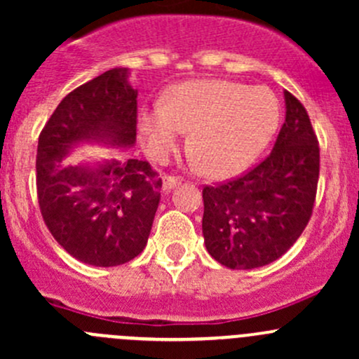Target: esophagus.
I'll use <instances>...</instances> for the list:
<instances>
[{"label":"esophagus","mask_w":359,"mask_h":359,"mask_svg":"<svg viewBox=\"0 0 359 359\" xmlns=\"http://www.w3.org/2000/svg\"><path fill=\"white\" fill-rule=\"evenodd\" d=\"M177 184H180L179 177L163 175V191H166V193H168V191H172Z\"/></svg>","instance_id":"1"}]
</instances>
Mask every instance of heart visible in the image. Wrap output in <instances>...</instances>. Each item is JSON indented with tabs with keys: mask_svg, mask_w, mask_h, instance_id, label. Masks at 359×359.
<instances>
[{
	"mask_svg": "<svg viewBox=\"0 0 359 359\" xmlns=\"http://www.w3.org/2000/svg\"><path fill=\"white\" fill-rule=\"evenodd\" d=\"M280 116V100L266 86L200 79L173 86L163 106L142 107L139 132L156 161L172 156L184 132H189V151L201 172L231 177L262 153Z\"/></svg>",
	"mask_w": 359,
	"mask_h": 359,
	"instance_id": "b5f03b06",
	"label": "heart"
}]
</instances>
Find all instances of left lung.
<instances>
[{
  "label": "left lung",
  "instance_id": "left-lung-1",
  "mask_svg": "<svg viewBox=\"0 0 359 359\" xmlns=\"http://www.w3.org/2000/svg\"><path fill=\"white\" fill-rule=\"evenodd\" d=\"M285 123L271 154L240 179L203 189V238L229 269H255L280 259L313 213L320 146L302 104L285 92Z\"/></svg>",
  "mask_w": 359,
  "mask_h": 359
}]
</instances>
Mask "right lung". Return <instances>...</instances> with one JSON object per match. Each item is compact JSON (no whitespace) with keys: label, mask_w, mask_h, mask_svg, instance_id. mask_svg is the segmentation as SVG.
Returning <instances> with one entry per match:
<instances>
[{"label":"right lung","mask_w":359,"mask_h":359,"mask_svg":"<svg viewBox=\"0 0 359 359\" xmlns=\"http://www.w3.org/2000/svg\"><path fill=\"white\" fill-rule=\"evenodd\" d=\"M114 67L62 99L38 140L36 186L43 220L69 255L121 266L147 245L161 179L147 161L102 159L62 165L76 147L128 149L137 140V90Z\"/></svg>","instance_id":"right-lung-1"}]
</instances>
